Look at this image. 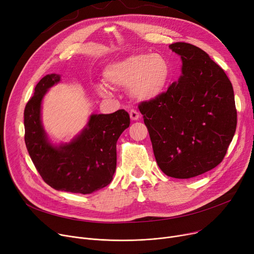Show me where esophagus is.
<instances>
[{
	"instance_id": "obj_1",
	"label": "esophagus",
	"mask_w": 254,
	"mask_h": 254,
	"mask_svg": "<svg viewBox=\"0 0 254 254\" xmlns=\"http://www.w3.org/2000/svg\"><path fill=\"white\" fill-rule=\"evenodd\" d=\"M129 115H130V119L132 121H138L139 118H140L139 113L137 111H134V110H131Z\"/></svg>"
}]
</instances>
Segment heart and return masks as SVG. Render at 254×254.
Returning a JSON list of instances; mask_svg holds the SVG:
<instances>
[{"instance_id": "obj_1", "label": "heart", "mask_w": 254, "mask_h": 254, "mask_svg": "<svg viewBox=\"0 0 254 254\" xmlns=\"http://www.w3.org/2000/svg\"><path fill=\"white\" fill-rule=\"evenodd\" d=\"M171 68L162 53H134L112 62L103 69V78L114 87L128 89L129 94L140 101H152L167 90ZM96 92L102 96L111 95L109 87L98 83Z\"/></svg>"}]
</instances>
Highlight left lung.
<instances>
[{
	"mask_svg": "<svg viewBox=\"0 0 254 254\" xmlns=\"http://www.w3.org/2000/svg\"><path fill=\"white\" fill-rule=\"evenodd\" d=\"M182 76L159 98L139 104L158 166L174 178L216 167L237 126L233 86L226 72L199 47L174 43Z\"/></svg>",
	"mask_w": 254,
	"mask_h": 254,
	"instance_id": "1",
	"label": "left lung"
}]
</instances>
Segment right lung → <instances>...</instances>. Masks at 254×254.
Returning a JSON list of instances; mask_svg holds the SVG:
<instances>
[{"label":"right lung","instance_id":"obj_1","mask_svg":"<svg viewBox=\"0 0 254 254\" xmlns=\"http://www.w3.org/2000/svg\"><path fill=\"white\" fill-rule=\"evenodd\" d=\"M62 81L58 73L40 80L24 110L27 152L44 182L56 190L96 191L113 181L117 141L130 125L126 111L91 114L86 126L68 142H53L42 123V103L49 89Z\"/></svg>","mask_w":254,"mask_h":254}]
</instances>
